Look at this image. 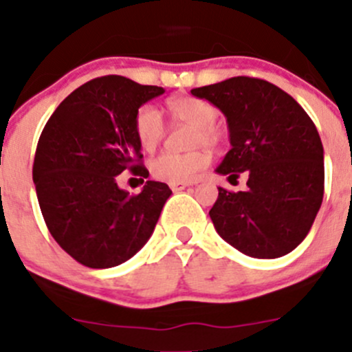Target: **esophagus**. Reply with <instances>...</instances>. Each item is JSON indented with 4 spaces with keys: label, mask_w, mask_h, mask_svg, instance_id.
I'll list each match as a JSON object with an SVG mask.
<instances>
[{
    "label": "esophagus",
    "mask_w": 352,
    "mask_h": 352,
    "mask_svg": "<svg viewBox=\"0 0 352 352\" xmlns=\"http://www.w3.org/2000/svg\"><path fill=\"white\" fill-rule=\"evenodd\" d=\"M186 187H189V184L187 182H172L170 184V189L173 190V192H179V190H184Z\"/></svg>",
    "instance_id": "obj_1"
}]
</instances>
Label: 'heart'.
<instances>
[{
	"mask_svg": "<svg viewBox=\"0 0 352 352\" xmlns=\"http://www.w3.org/2000/svg\"><path fill=\"white\" fill-rule=\"evenodd\" d=\"M168 112L173 124L192 126L189 146L216 148L223 133L216 126L218 109L196 97H179L168 102ZM134 131L144 150H155L165 136V124L160 110L153 105H141L134 117ZM209 165V155L202 150L189 153H160L150 162V172L163 182H190Z\"/></svg>",
	"mask_w": 352,
	"mask_h": 352,
	"instance_id": "heart-1",
	"label": "heart"
}]
</instances>
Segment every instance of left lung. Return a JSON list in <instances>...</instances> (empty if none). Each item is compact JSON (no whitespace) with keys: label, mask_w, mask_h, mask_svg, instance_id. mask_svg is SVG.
<instances>
[{"label":"left lung","mask_w":352,"mask_h":352,"mask_svg":"<svg viewBox=\"0 0 352 352\" xmlns=\"http://www.w3.org/2000/svg\"><path fill=\"white\" fill-rule=\"evenodd\" d=\"M226 116L232 150L216 172L247 189L218 187L209 211L216 232L255 258L289 254L305 240L324 199V146L303 107L261 78L235 76L190 90Z\"/></svg>","instance_id":"1"}]
</instances>
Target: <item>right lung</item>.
<instances>
[{
  "instance_id": "obj_1",
  "label": "right lung",
  "mask_w": 352,
  "mask_h": 352,
  "mask_svg": "<svg viewBox=\"0 0 352 352\" xmlns=\"http://www.w3.org/2000/svg\"><path fill=\"white\" fill-rule=\"evenodd\" d=\"M163 91L119 74L95 78L67 95L42 129L32 168L38 206L52 239L87 267H113L133 257L172 194L155 180L134 196L117 187L124 170L141 182L150 175L134 117Z\"/></svg>"
}]
</instances>
